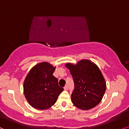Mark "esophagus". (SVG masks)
Masks as SVG:
<instances>
[{
	"mask_svg": "<svg viewBox=\"0 0 129 129\" xmlns=\"http://www.w3.org/2000/svg\"><path fill=\"white\" fill-rule=\"evenodd\" d=\"M63 89L66 90V91H67V90L68 89V86H67V85H66V86L63 87Z\"/></svg>",
	"mask_w": 129,
	"mask_h": 129,
	"instance_id": "esophagus-1",
	"label": "esophagus"
}]
</instances>
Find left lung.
<instances>
[{
	"label": "left lung",
	"mask_w": 129,
	"mask_h": 129,
	"mask_svg": "<svg viewBox=\"0 0 129 129\" xmlns=\"http://www.w3.org/2000/svg\"><path fill=\"white\" fill-rule=\"evenodd\" d=\"M74 83L71 102L82 110H89L99 105L103 99L106 83L99 67L89 59H82L76 64L68 62Z\"/></svg>",
	"instance_id": "1"
}]
</instances>
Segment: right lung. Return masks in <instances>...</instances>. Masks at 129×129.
I'll return each mask as SVG.
<instances>
[{
  "mask_svg": "<svg viewBox=\"0 0 129 129\" xmlns=\"http://www.w3.org/2000/svg\"><path fill=\"white\" fill-rule=\"evenodd\" d=\"M56 67L47 62H42L30 70L23 83V92L31 106L38 110L51 108L63 91L58 79L53 75Z\"/></svg>",
  "mask_w": 129,
  "mask_h": 129,
  "instance_id": "1",
  "label": "right lung"
}]
</instances>
